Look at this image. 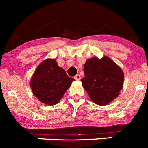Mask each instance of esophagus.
I'll use <instances>...</instances> for the list:
<instances>
[{
  "label": "esophagus",
  "mask_w": 148,
  "mask_h": 148,
  "mask_svg": "<svg viewBox=\"0 0 148 148\" xmlns=\"http://www.w3.org/2000/svg\"><path fill=\"white\" fill-rule=\"evenodd\" d=\"M74 79H75L76 80H80L81 76L79 75V74H77V75H76L75 77H74Z\"/></svg>",
  "instance_id": "obj_1"
}]
</instances>
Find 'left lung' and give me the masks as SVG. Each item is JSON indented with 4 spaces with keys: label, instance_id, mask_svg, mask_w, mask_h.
<instances>
[{
    "label": "left lung",
    "instance_id": "1",
    "mask_svg": "<svg viewBox=\"0 0 148 148\" xmlns=\"http://www.w3.org/2000/svg\"><path fill=\"white\" fill-rule=\"evenodd\" d=\"M82 87L93 102L106 106L119 94L123 88L124 73L120 67L107 56L94 57L84 65Z\"/></svg>",
    "mask_w": 148,
    "mask_h": 148
}]
</instances>
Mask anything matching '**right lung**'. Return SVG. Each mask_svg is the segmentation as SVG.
<instances>
[{
  "label": "right lung",
  "instance_id": "1",
  "mask_svg": "<svg viewBox=\"0 0 148 148\" xmlns=\"http://www.w3.org/2000/svg\"><path fill=\"white\" fill-rule=\"evenodd\" d=\"M74 79L58 66L55 59H46L35 69L30 81L32 91L42 103L54 106L59 102Z\"/></svg>",
  "mask_w": 148,
  "mask_h": 148
}]
</instances>
